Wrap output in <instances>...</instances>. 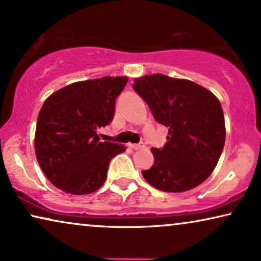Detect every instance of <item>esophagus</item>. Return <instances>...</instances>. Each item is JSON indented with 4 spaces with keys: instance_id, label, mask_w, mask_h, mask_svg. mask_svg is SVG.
Returning a JSON list of instances; mask_svg holds the SVG:
<instances>
[{
    "instance_id": "obj_1",
    "label": "esophagus",
    "mask_w": 261,
    "mask_h": 261,
    "mask_svg": "<svg viewBox=\"0 0 261 261\" xmlns=\"http://www.w3.org/2000/svg\"><path fill=\"white\" fill-rule=\"evenodd\" d=\"M128 146H129V147L133 148V149H141V148L145 147L144 144H128Z\"/></svg>"
}]
</instances>
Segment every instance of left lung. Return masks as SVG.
Here are the masks:
<instances>
[{
  "label": "left lung",
  "mask_w": 261,
  "mask_h": 261,
  "mask_svg": "<svg viewBox=\"0 0 261 261\" xmlns=\"http://www.w3.org/2000/svg\"><path fill=\"white\" fill-rule=\"evenodd\" d=\"M133 89L169 127L165 146L151 149L154 164L142 171L146 181L165 192L198 187L213 173L226 140L219 98L197 83L162 73L135 78Z\"/></svg>",
  "instance_id": "obj_1"
}]
</instances>
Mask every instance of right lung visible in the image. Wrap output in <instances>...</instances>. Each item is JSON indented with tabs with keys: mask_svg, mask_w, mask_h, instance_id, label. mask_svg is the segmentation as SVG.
Segmentation results:
<instances>
[{
	"mask_svg": "<svg viewBox=\"0 0 261 261\" xmlns=\"http://www.w3.org/2000/svg\"><path fill=\"white\" fill-rule=\"evenodd\" d=\"M128 77H102L69 84L45 99L34 147L47 179L66 194L88 195L106 181L113 156L123 145L99 141L97 129L112 122L115 99Z\"/></svg>",
	"mask_w": 261,
	"mask_h": 261,
	"instance_id": "1",
	"label": "right lung"
}]
</instances>
